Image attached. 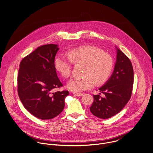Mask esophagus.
<instances>
[{
    "label": "esophagus",
    "mask_w": 153,
    "mask_h": 153,
    "mask_svg": "<svg viewBox=\"0 0 153 153\" xmlns=\"http://www.w3.org/2000/svg\"><path fill=\"white\" fill-rule=\"evenodd\" d=\"M75 96L76 97H81L83 95V94L82 93H77V92H74L73 93Z\"/></svg>",
    "instance_id": "obj_1"
}]
</instances>
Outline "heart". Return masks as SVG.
I'll return each instance as SVG.
<instances>
[{"instance_id":"obj_1","label":"heart","mask_w":153,"mask_h":153,"mask_svg":"<svg viewBox=\"0 0 153 153\" xmlns=\"http://www.w3.org/2000/svg\"><path fill=\"white\" fill-rule=\"evenodd\" d=\"M85 63L84 78L71 79L67 84L68 88L74 92H81L91 89L95 84L104 82L109 77L113 67V60L109 54L101 49L85 46L71 50L68 56L59 55L55 60V68L64 78L70 77L72 63Z\"/></svg>"}]
</instances>
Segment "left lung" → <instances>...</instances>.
<instances>
[{"instance_id":"left-lung-1","label":"left lung","mask_w":153,"mask_h":153,"mask_svg":"<svg viewBox=\"0 0 153 153\" xmlns=\"http://www.w3.org/2000/svg\"><path fill=\"white\" fill-rule=\"evenodd\" d=\"M113 73L106 83L99 88L102 97L94 95L90 111L95 117L107 119L120 112L131 98L134 83V71L131 61L118 48Z\"/></svg>"}]
</instances>
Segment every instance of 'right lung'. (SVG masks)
Here are the masks:
<instances>
[{
	"label": "right lung",
	"mask_w": 153,
	"mask_h": 153,
	"mask_svg": "<svg viewBox=\"0 0 153 153\" xmlns=\"http://www.w3.org/2000/svg\"><path fill=\"white\" fill-rule=\"evenodd\" d=\"M58 45L39 46L22 59L18 75V92L24 107L39 119L58 116L65 107L68 91L52 92L63 85L55 68Z\"/></svg>",
	"instance_id": "right-lung-1"
}]
</instances>
